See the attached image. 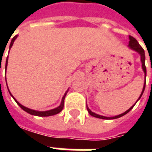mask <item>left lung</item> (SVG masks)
I'll use <instances>...</instances> for the list:
<instances>
[{"instance_id": "1", "label": "left lung", "mask_w": 152, "mask_h": 152, "mask_svg": "<svg viewBox=\"0 0 152 152\" xmlns=\"http://www.w3.org/2000/svg\"><path fill=\"white\" fill-rule=\"evenodd\" d=\"M129 47L130 49H132L133 50H134V51L137 52V53L140 54L141 62H142V70H143L144 73H145V78H146V76H147V68H146V66H145V52H144V50L142 49V47L140 45L138 44V42H137V40H136L135 38L133 37H131V36H129ZM145 86H146V80H145V83H144L142 91V93H141L140 97L138 98V99L137 100V102L141 99V97H142V94H143L144 92V89H145ZM136 102H135V104H136ZM135 104H134V105H135ZM134 105L132 106L130 108L128 109L127 111H126V112H124V113H122V114L121 115H115V116H113V117H106V116H103V115H100L96 114V113L91 112V111L89 110V108L88 107V106H86V107H87V110H88L89 115H92V116H94V117L96 118H99V119H104V120H112V119H117V118H120L121 117V116L124 115L125 114H127L128 112H129L131 109L134 107Z\"/></svg>"}]
</instances>
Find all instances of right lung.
I'll list each match as a JSON object with an SVG mask.
<instances>
[{
    "mask_svg": "<svg viewBox=\"0 0 152 152\" xmlns=\"http://www.w3.org/2000/svg\"><path fill=\"white\" fill-rule=\"evenodd\" d=\"M17 37H18V35H17V36H15V37H14L13 39L11 40L10 45V49L12 47V45H13V44H14V42H15V39L17 38ZM7 63H8V57H7V58H6L5 68H6V66H7ZM7 88H8V87H7ZM9 92H10V91H9ZM66 93H67V91L65 93V94H64V96L63 97V99H62V102H61L60 106H58V107H56V108L52 109V110H50V111H45V112H38V111H35V110H31V109H29L28 108V107H24V106H23L22 104H20V103H19V102H18V101L14 98V96L12 95L11 94H10V95L13 97V99H15V102H17V104H18V105L26 112H28V113H29V114H31V115H37V116H50V115H53L58 114V113H59V112L63 110V106H64V99H65V96L66 95Z\"/></svg>",
    "mask_w": 152,
    "mask_h": 152,
    "instance_id": "1",
    "label": "right lung"
}]
</instances>
